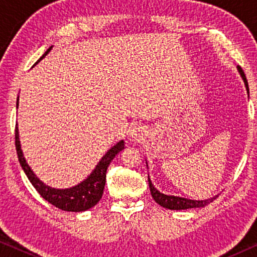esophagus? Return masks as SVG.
Listing matches in <instances>:
<instances>
[{"instance_id": "esophagus-1", "label": "esophagus", "mask_w": 257, "mask_h": 257, "mask_svg": "<svg viewBox=\"0 0 257 257\" xmlns=\"http://www.w3.org/2000/svg\"><path fill=\"white\" fill-rule=\"evenodd\" d=\"M143 130H140V127H135L131 130V137L133 139L139 140L140 138H143Z\"/></svg>"}]
</instances>
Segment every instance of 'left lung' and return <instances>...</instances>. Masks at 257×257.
<instances>
[{
	"label": "left lung",
	"instance_id": "8db88e82",
	"mask_svg": "<svg viewBox=\"0 0 257 257\" xmlns=\"http://www.w3.org/2000/svg\"><path fill=\"white\" fill-rule=\"evenodd\" d=\"M238 73H240L242 80H243L244 85H245V90H247L248 97H249V86H248V82L247 78H245L244 72L242 71V69L240 66H236ZM147 164V163H146ZM149 185H150V191L151 194H152V198L154 199L158 205H160L161 207L167 209H172V210H181V209H189V208H201V207H205L206 205H208L213 201L216 196H213L210 199H206V200H192V199H186V198H181V196H175V195H167L164 194L158 191V189L154 187V185L151 181L150 175H149Z\"/></svg>",
	"mask_w": 257,
	"mask_h": 257
}]
</instances>
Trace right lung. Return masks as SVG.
<instances>
[{"instance_id": "add662e5", "label": "right lung", "mask_w": 257, "mask_h": 257, "mask_svg": "<svg viewBox=\"0 0 257 257\" xmlns=\"http://www.w3.org/2000/svg\"><path fill=\"white\" fill-rule=\"evenodd\" d=\"M52 47L48 49L44 52V55L35 63V65L37 64L41 59H43L47 56ZM16 107H19V97H17V103ZM15 145L17 151V157H19V161L22 166L24 173L29 179L31 185L36 188V191L40 193L42 198L47 200L49 203L54 205L57 208L62 210H66V212H84L92 208L93 206H96L98 201L101 199L103 195L105 182H106V171L108 165L113 158L117 154L125 149V143L124 140H120L115 144L114 146H112L110 150L105 153V156L101 158L99 163L97 164V166L94 167V170L91 172V174L86 179L80 182V184L72 186L70 188H52L50 186L45 185L43 181H41L40 179L36 177V174L34 173L29 165H28L26 158L23 156L22 149H21V142H20V135H19V127L16 124L15 130Z\"/></svg>"}]
</instances>
